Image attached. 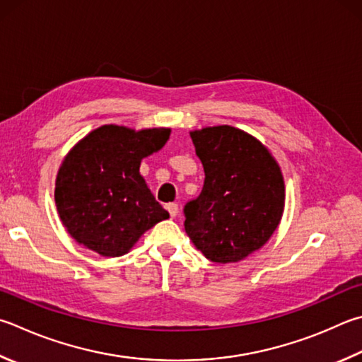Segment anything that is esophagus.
<instances>
[{"label":"esophagus","mask_w":362,"mask_h":362,"mask_svg":"<svg viewBox=\"0 0 362 362\" xmlns=\"http://www.w3.org/2000/svg\"><path fill=\"white\" fill-rule=\"evenodd\" d=\"M166 209H168V212H169L170 216H173V218L177 214H179V204H175V202H169Z\"/></svg>","instance_id":"34e87169"}]
</instances>
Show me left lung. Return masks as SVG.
Instances as JSON below:
<instances>
[{"label":"left lung","mask_w":362,"mask_h":362,"mask_svg":"<svg viewBox=\"0 0 362 362\" xmlns=\"http://www.w3.org/2000/svg\"><path fill=\"white\" fill-rule=\"evenodd\" d=\"M204 166V187L185 204V231L214 262H238L271 239L284 215L279 163L253 136L229 124L189 133Z\"/></svg>","instance_id":"left-lung-1"}]
</instances>
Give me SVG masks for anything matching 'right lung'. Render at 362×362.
<instances>
[{"label": "right lung", "instance_id": "right-lung-1", "mask_svg": "<svg viewBox=\"0 0 362 362\" xmlns=\"http://www.w3.org/2000/svg\"><path fill=\"white\" fill-rule=\"evenodd\" d=\"M169 134V128L103 124L69 150L57 174L55 204L72 239L115 258L169 218L139 173L142 158L163 148Z\"/></svg>", "mask_w": 362, "mask_h": 362}]
</instances>
